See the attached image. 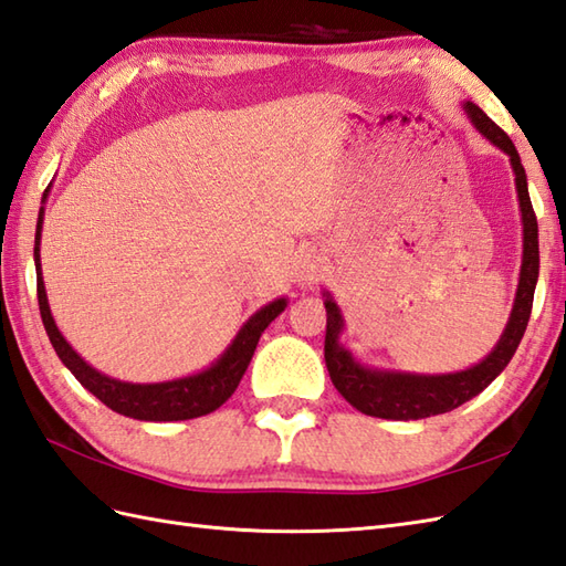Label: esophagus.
<instances>
[{
	"label": "esophagus",
	"instance_id": "1",
	"mask_svg": "<svg viewBox=\"0 0 566 566\" xmlns=\"http://www.w3.org/2000/svg\"><path fill=\"white\" fill-rule=\"evenodd\" d=\"M325 255L321 251H308L304 253V258H301V265H298V284L301 286H311L315 282L323 280L325 274Z\"/></svg>",
	"mask_w": 566,
	"mask_h": 566
}]
</instances>
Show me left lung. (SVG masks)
Instances as JSON below:
<instances>
[{
    "mask_svg": "<svg viewBox=\"0 0 566 566\" xmlns=\"http://www.w3.org/2000/svg\"><path fill=\"white\" fill-rule=\"evenodd\" d=\"M463 111L470 117V123L475 125L478 133L509 156L511 168H514L516 176L514 180L523 223V260L514 308H511L509 323L502 337H499V343L480 364L455 374H407L371 369V366H364L354 359V354L339 343V335L345 331L343 313H339V306L335 304L331 292H325V366L327 371H331V378L339 396L369 417L410 422V419H424L455 410V407H461L463 402L480 396V392L506 369V364L521 345L525 327H528L537 270H541L537 219L528 195V178H525V170L514 142L509 139L504 129L496 127L475 103L465 101Z\"/></svg>",
    "mask_w": 566,
    "mask_h": 566,
    "instance_id": "left-lung-1",
    "label": "left lung"
}]
</instances>
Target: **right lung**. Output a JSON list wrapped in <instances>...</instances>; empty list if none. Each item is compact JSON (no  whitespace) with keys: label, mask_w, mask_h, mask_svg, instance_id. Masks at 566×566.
I'll return each mask as SVG.
<instances>
[{"label":"right lung","mask_w":566,"mask_h":566,"mask_svg":"<svg viewBox=\"0 0 566 566\" xmlns=\"http://www.w3.org/2000/svg\"><path fill=\"white\" fill-rule=\"evenodd\" d=\"M50 188L43 192V205L48 200ZM43 217L45 207L38 212V227H35V274H38V306H41V318L45 325V333L50 337L52 347H55L62 364L74 374V378L82 384L88 392L105 405L113 412L142 419V422H178V419H195L214 412L231 398V392L239 388L241 378L253 359V352L258 347L260 335L265 327L277 318L286 308V298H274L268 306L255 311L251 318L243 323V327L231 345L223 349L221 357L207 366L205 371L182 376L174 380H161V384H129V380L111 378L94 366L86 364L78 354L72 349L67 339L57 331L55 318L50 313L43 270H41V231H43Z\"/></svg>","instance_id":"add662e5"}]
</instances>
